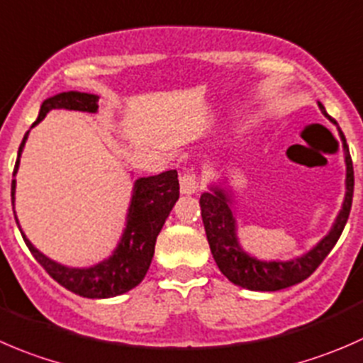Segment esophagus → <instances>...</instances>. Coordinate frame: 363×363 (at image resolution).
<instances>
[{
  "instance_id": "1",
  "label": "esophagus",
  "mask_w": 363,
  "mask_h": 363,
  "mask_svg": "<svg viewBox=\"0 0 363 363\" xmlns=\"http://www.w3.org/2000/svg\"><path fill=\"white\" fill-rule=\"evenodd\" d=\"M180 190L182 194H196L199 190V180H197L196 174H183L180 178Z\"/></svg>"
}]
</instances>
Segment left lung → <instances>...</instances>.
<instances>
[{"instance_id":"left-lung-1","label":"left lung","mask_w":363,"mask_h":363,"mask_svg":"<svg viewBox=\"0 0 363 363\" xmlns=\"http://www.w3.org/2000/svg\"><path fill=\"white\" fill-rule=\"evenodd\" d=\"M319 109L323 111L325 116H328L321 104H319ZM332 121L335 123V120ZM339 134L342 138L344 152H346V197H344L342 210H340L332 231L311 252L302 257L291 261H257L256 257H250L249 254L240 249L238 240H236V220L228 204V194H224V190L220 189H213V192H204L201 196V217H203L210 250L213 254L218 270L233 284L252 289V291H279V289L295 286L311 277L315 268L328 256L346 225L347 217H350L354 189V173L350 150H347L346 138L340 128Z\"/></svg>"}]
</instances>
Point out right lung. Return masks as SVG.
<instances>
[{
	"mask_svg": "<svg viewBox=\"0 0 363 363\" xmlns=\"http://www.w3.org/2000/svg\"><path fill=\"white\" fill-rule=\"evenodd\" d=\"M96 100H99L96 95L79 91H65L51 96L42 104L33 127L40 123L45 114L52 109L95 113L99 109ZM28 134L30 132H26L19 146L13 177L19 169V159ZM13 194H16V180H12V203ZM178 197H180V183H178V173L174 169L160 173L157 177L139 178L134 185V196H132L127 215V228L121 236L120 245L109 259L89 268H67L63 264L55 263L42 252H38L23 231L21 235L35 259L65 289L79 296H84V298H111V296L130 291L145 279L150 263H152L153 252H155L157 236H159Z\"/></svg>",
	"mask_w": 363,
	"mask_h": 363,
	"instance_id": "right-lung-1",
	"label": "right lung"
}]
</instances>
